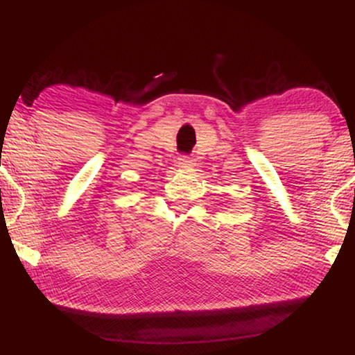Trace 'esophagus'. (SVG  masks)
<instances>
[{"label": "esophagus", "mask_w": 355, "mask_h": 355, "mask_svg": "<svg viewBox=\"0 0 355 355\" xmlns=\"http://www.w3.org/2000/svg\"><path fill=\"white\" fill-rule=\"evenodd\" d=\"M193 162H196V159H192L191 157H181V158H179V166H181V168H192L193 164H196Z\"/></svg>", "instance_id": "34e87169"}]
</instances>
